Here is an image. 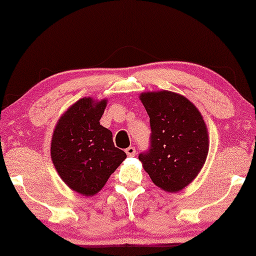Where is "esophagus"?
Segmentation results:
<instances>
[{"label":"esophagus","instance_id":"obj_1","mask_svg":"<svg viewBox=\"0 0 256 256\" xmlns=\"http://www.w3.org/2000/svg\"><path fill=\"white\" fill-rule=\"evenodd\" d=\"M136 147H133V146H130L126 150H125V153H126L128 156H133L136 154Z\"/></svg>","mask_w":256,"mask_h":256}]
</instances>
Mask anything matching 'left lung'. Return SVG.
<instances>
[{"label": "left lung", "instance_id": "1", "mask_svg": "<svg viewBox=\"0 0 256 256\" xmlns=\"http://www.w3.org/2000/svg\"><path fill=\"white\" fill-rule=\"evenodd\" d=\"M150 116V147L139 154L154 184L178 192L196 178L206 160L208 130L197 108L172 92L140 96Z\"/></svg>", "mask_w": 256, "mask_h": 256}]
</instances>
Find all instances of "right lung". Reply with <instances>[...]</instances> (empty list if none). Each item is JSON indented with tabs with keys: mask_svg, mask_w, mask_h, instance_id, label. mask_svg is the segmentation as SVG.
Instances as JSON below:
<instances>
[{
	"mask_svg": "<svg viewBox=\"0 0 256 256\" xmlns=\"http://www.w3.org/2000/svg\"><path fill=\"white\" fill-rule=\"evenodd\" d=\"M106 106V100H78L61 116L52 136L51 156L58 174L86 196L98 192L126 158L114 147L110 130L100 124Z\"/></svg>",
	"mask_w": 256,
	"mask_h": 256,
	"instance_id": "1",
	"label": "right lung"
}]
</instances>
